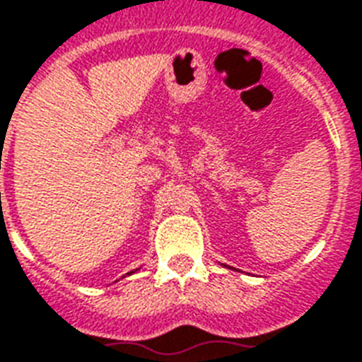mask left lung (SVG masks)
<instances>
[{"label":"left lung","instance_id":"1","mask_svg":"<svg viewBox=\"0 0 362 362\" xmlns=\"http://www.w3.org/2000/svg\"><path fill=\"white\" fill-rule=\"evenodd\" d=\"M222 266H226V264H222Z\"/></svg>","mask_w":362,"mask_h":362}]
</instances>
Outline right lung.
Returning a JSON list of instances; mask_svg holds the SVG:
<instances>
[{
	"label": "right lung",
	"mask_w": 362,
	"mask_h": 362,
	"mask_svg": "<svg viewBox=\"0 0 362 362\" xmlns=\"http://www.w3.org/2000/svg\"><path fill=\"white\" fill-rule=\"evenodd\" d=\"M138 269H140V267H138ZM138 269H134V272H129V273H127V275H132V273H136Z\"/></svg>",
	"instance_id": "1"
}]
</instances>
